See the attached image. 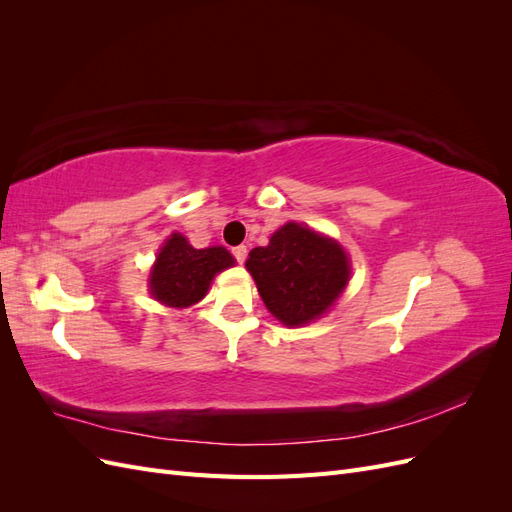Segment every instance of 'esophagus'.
I'll use <instances>...</instances> for the list:
<instances>
[{"label": "esophagus", "mask_w": 512, "mask_h": 512, "mask_svg": "<svg viewBox=\"0 0 512 512\" xmlns=\"http://www.w3.org/2000/svg\"><path fill=\"white\" fill-rule=\"evenodd\" d=\"M232 256L237 258V262H245V258H247V247H245V245L232 247Z\"/></svg>", "instance_id": "34e87169"}]
</instances>
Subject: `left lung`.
<instances>
[{
	"label": "left lung",
	"instance_id": "8db88e82",
	"mask_svg": "<svg viewBox=\"0 0 512 512\" xmlns=\"http://www.w3.org/2000/svg\"><path fill=\"white\" fill-rule=\"evenodd\" d=\"M269 312L286 327H303L329 312L350 280V258L335 239L288 222L245 262Z\"/></svg>",
	"mask_w": 512,
	"mask_h": 512
}]
</instances>
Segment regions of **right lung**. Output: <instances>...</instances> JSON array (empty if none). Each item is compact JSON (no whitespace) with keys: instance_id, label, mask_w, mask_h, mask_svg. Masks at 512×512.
Wrapping results in <instances>:
<instances>
[{"instance_id":"obj_1","label":"right lung","mask_w":512,"mask_h":512,"mask_svg":"<svg viewBox=\"0 0 512 512\" xmlns=\"http://www.w3.org/2000/svg\"><path fill=\"white\" fill-rule=\"evenodd\" d=\"M228 267H235V258L226 247L213 245L196 250L183 235L173 232L153 262L149 292L166 307H190L205 299L213 277Z\"/></svg>"}]
</instances>
